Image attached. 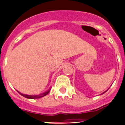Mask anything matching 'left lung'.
<instances>
[{"mask_svg":"<svg viewBox=\"0 0 125 125\" xmlns=\"http://www.w3.org/2000/svg\"><path fill=\"white\" fill-rule=\"evenodd\" d=\"M108 89H107V90H108ZM107 91H104V93H102V94H104V93H105V92H107Z\"/></svg>","mask_w":125,"mask_h":125,"instance_id":"1","label":"left lung"}]
</instances>
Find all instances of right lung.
<instances>
[{"instance_id":"add662e5","label":"right lung","mask_w":125,"mask_h":125,"mask_svg":"<svg viewBox=\"0 0 125 125\" xmlns=\"http://www.w3.org/2000/svg\"><path fill=\"white\" fill-rule=\"evenodd\" d=\"M52 87H50V88L48 89V90L46 91L45 92L43 93H41L40 94H35V95H29V94H23L19 92L18 91H17V92L20 94H21V96H23V97L27 98H29V99H37V98H42L43 96H46V94H48V93L50 92V89H51Z\"/></svg>"}]
</instances>
